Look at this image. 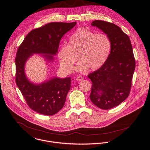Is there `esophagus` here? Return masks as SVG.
<instances>
[{
    "instance_id": "34e87169",
    "label": "esophagus",
    "mask_w": 150,
    "mask_h": 150,
    "mask_svg": "<svg viewBox=\"0 0 150 150\" xmlns=\"http://www.w3.org/2000/svg\"><path fill=\"white\" fill-rule=\"evenodd\" d=\"M83 79H84V78L83 77V76H78L77 78H76V80L77 81H82V80H83Z\"/></svg>"
}]
</instances>
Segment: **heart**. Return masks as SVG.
<instances>
[{"mask_svg": "<svg viewBox=\"0 0 150 150\" xmlns=\"http://www.w3.org/2000/svg\"><path fill=\"white\" fill-rule=\"evenodd\" d=\"M111 50V42L105 33H96L82 28L76 31L69 39L68 45H62L58 53L60 66L67 73L74 70L77 57L80 60L76 69L85 71L101 68L108 60Z\"/></svg>", "mask_w": 150, "mask_h": 150, "instance_id": "b5f03b06", "label": "heart"}]
</instances>
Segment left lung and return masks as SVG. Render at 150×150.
Instances as JSON below:
<instances>
[{"label": "left lung", "mask_w": 150, "mask_h": 150, "mask_svg": "<svg viewBox=\"0 0 150 150\" xmlns=\"http://www.w3.org/2000/svg\"><path fill=\"white\" fill-rule=\"evenodd\" d=\"M108 35L111 50L105 64L88 75L92 82L90 98L103 110L118 106L129 95L136 62L129 36L117 25L101 20L91 23Z\"/></svg>", "instance_id": "obj_1"}]
</instances>
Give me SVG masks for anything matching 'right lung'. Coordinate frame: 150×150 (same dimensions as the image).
Returning a JSON list of instances; mask_svg holds the SVG:
<instances>
[{"label":"right lung","instance_id":"right-lung-1","mask_svg":"<svg viewBox=\"0 0 150 150\" xmlns=\"http://www.w3.org/2000/svg\"><path fill=\"white\" fill-rule=\"evenodd\" d=\"M76 23H50L31 30L18 47L16 57V83L28 107L35 112L53 115L64 107L71 88V78H54L40 85H34L24 72L26 61L32 54L43 55L52 60L56 55L61 38Z\"/></svg>","mask_w":150,"mask_h":150}]
</instances>
